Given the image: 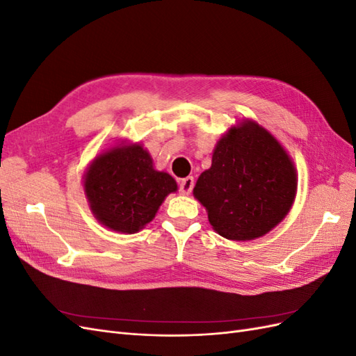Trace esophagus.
Masks as SVG:
<instances>
[{"instance_id": "obj_1", "label": "esophagus", "mask_w": 356, "mask_h": 356, "mask_svg": "<svg viewBox=\"0 0 356 356\" xmlns=\"http://www.w3.org/2000/svg\"><path fill=\"white\" fill-rule=\"evenodd\" d=\"M193 187H195V178H193V177H187L184 179H181L179 191L182 193V195H190Z\"/></svg>"}]
</instances>
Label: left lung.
Returning <instances> with one entry per match:
<instances>
[{
    "instance_id": "8db88e82",
    "label": "left lung",
    "mask_w": 356,
    "mask_h": 356,
    "mask_svg": "<svg viewBox=\"0 0 356 356\" xmlns=\"http://www.w3.org/2000/svg\"><path fill=\"white\" fill-rule=\"evenodd\" d=\"M297 169L284 145L251 118L229 127L212 165L193 188L212 229L229 241H254L273 230L293 207Z\"/></svg>"
}]
</instances>
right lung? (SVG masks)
Returning a JSON list of instances; mask_svg holds the SVG:
<instances>
[{
    "label": "right lung",
    "mask_w": 356,
    "mask_h": 356,
    "mask_svg": "<svg viewBox=\"0 0 356 356\" xmlns=\"http://www.w3.org/2000/svg\"><path fill=\"white\" fill-rule=\"evenodd\" d=\"M83 188L96 220L113 232L134 234L153 221L178 186L168 172L154 168L143 144L124 139L95 156L84 172Z\"/></svg>",
    "instance_id": "add662e5"
}]
</instances>
